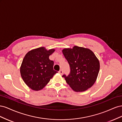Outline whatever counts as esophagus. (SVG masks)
I'll use <instances>...</instances> for the list:
<instances>
[{
    "instance_id": "1",
    "label": "esophagus",
    "mask_w": 122,
    "mask_h": 122,
    "mask_svg": "<svg viewBox=\"0 0 122 122\" xmlns=\"http://www.w3.org/2000/svg\"><path fill=\"white\" fill-rule=\"evenodd\" d=\"M59 73L61 75H62L63 74V71H62V70H60V71H59Z\"/></svg>"
}]
</instances>
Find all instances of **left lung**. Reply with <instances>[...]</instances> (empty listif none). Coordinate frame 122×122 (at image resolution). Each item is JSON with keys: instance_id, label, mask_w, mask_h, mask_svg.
<instances>
[{"instance_id": "obj_1", "label": "left lung", "mask_w": 122, "mask_h": 122, "mask_svg": "<svg viewBox=\"0 0 122 122\" xmlns=\"http://www.w3.org/2000/svg\"><path fill=\"white\" fill-rule=\"evenodd\" d=\"M70 67L67 76H62L73 91L83 92L93 86L100 69L98 58L90 49L78 46L62 50Z\"/></svg>"}]
</instances>
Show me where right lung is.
<instances>
[{
  "label": "right lung",
  "mask_w": 122,
  "mask_h": 122,
  "mask_svg": "<svg viewBox=\"0 0 122 122\" xmlns=\"http://www.w3.org/2000/svg\"><path fill=\"white\" fill-rule=\"evenodd\" d=\"M54 50H47L44 47H40L25 55L20 67V73L24 82L31 89L42 90L57 72L53 70L54 61L49 58Z\"/></svg>",
  "instance_id": "obj_1"
}]
</instances>
